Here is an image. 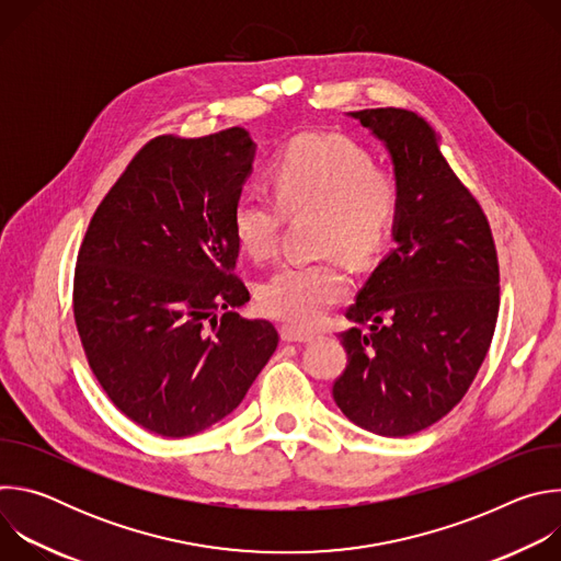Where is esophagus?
<instances>
[{
  "mask_svg": "<svg viewBox=\"0 0 561 561\" xmlns=\"http://www.w3.org/2000/svg\"><path fill=\"white\" fill-rule=\"evenodd\" d=\"M279 333H282L284 342H310L312 340L310 331H304V329H297V327H282Z\"/></svg>",
  "mask_w": 561,
  "mask_h": 561,
  "instance_id": "esophagus-1",
  "label": "esophagus"
}]
</instances>
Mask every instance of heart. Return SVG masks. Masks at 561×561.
Masks as SVG:
<instances>
[{"mask_svg": "<svg viewBox=\"0 0 561 561\" xmlns=\"http://www.w3.org/2000/svg\"><path fill=\"white\" fill-rule=\"evenodd\" d=\"M273 188L244 186L232 206V232L249 255L264 260L277 249L288 213L319 208V249H340L370 260L390 242L402 191L375 169L366 148L344 135L301 133L273 159ZM351 293V277L335 257L286 260L262 284V306L290 324L312 327Z\"/></svg>", "mask_w": 561, "mask_h": 561, "instance_id": "obj_1", "label": "heart"}]
</instances>
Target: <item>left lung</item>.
Wrapping results in <instances>:
<instances>
[{"label": "left lung", "instance_id": "left-lung-1", "mask_svg": "<svg viewBox=\"0 0 561 561\" xmlns=\"http://www.w3.org/2000/svg\"><path fill=\"white\" fill-rule=\"evenodd\" d=\"M390 150L402 208L394 249L373 271L342 333L348 362L333 383L340 411L383 435H415L468 392L493 342L500 264L482 204L442 152L439 133L415 111L351 113Z\"/></svg>", "mask_w": 561, "mask_h": 561}]
</instances>
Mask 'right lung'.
Here are the masks:
<instances>
[{
  "label": "right lung",
  "instance_id": "right-lung-1",
  "mask_svg": "<svg viewBox=\"0 0 561 561\" xmlns=\"http://www.w3.org/2000/svg\"><path fill=\"white\" fill-rule=\"evenodd\" d=\"M251 159L239 126L146 141L79 247L72 314L87 362L154 435L188 437L232 413L277 348L271 322L230 310L251 297L232 232Z\"/></svg>",
  "mask_w": 561,
  "mask_h": 561
}]
</instances>
